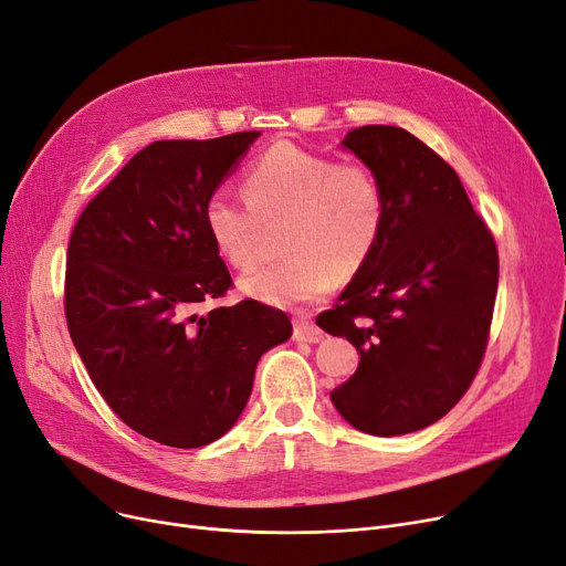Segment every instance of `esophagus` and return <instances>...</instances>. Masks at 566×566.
Returning <instances> with one entry per match:
<instances>
[{"instance_id": "1", "label": "esophagus", "mask_w": 566, "mask_h": 566, "mask_svg": "<svg viewBox=\"0 0 566 566\" xmlns=\"http://www.w3.org/2000/svg\"><path fill=\"white\" fill-rule=\"evenodd\" d=\"M293 337L303 342H322L324 331L312 322H305V318H296V324H293Z\"/></svg>"}]
</instances>
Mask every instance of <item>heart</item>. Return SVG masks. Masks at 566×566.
<instances>
[{"mask_svg": "<svg viewBox=\"0 0 566 566\" xmlns=\"http://www.w3.org/2000/svg\"><path fill=\"white\" fill-rule=\"evenodd\" d=\"M244 199L217 189L203 206V227L217 254L238 270L256 265L261 222L286 219L284 261L254 270L240 289L273 307H301L352 277L370 261L386 224V196L365 164H337L282 140L248 168Z\"/></svg>", "mask_w": 566, "mask_h": 566, "instance_id": "obj_1", "label": "heart"}]
</instances>
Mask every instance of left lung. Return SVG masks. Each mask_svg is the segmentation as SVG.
Instances as JSON below:
<instances>
[{
    "label": "left lung",
    "instance_id": "left-lung-1",
    "mask_svg": "<svg viewBox=\"0 0 566 566\" xmlns=\"http://www.w3.org/2000/svg\"><path fill=\"white\" fill-rule=\"evenodd\" d=\"M342 145L377 174L386 224L370 261L316 318L360 354L331 400L360 432L407 434L447 416L474 381L500 256L458 174L423 140L367 125Z\"/></svg>",
    "mask_w": 566,
    "mask_h": 566
}]
</instances>
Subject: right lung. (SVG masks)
Masks as SVG:
<instances>
[{
    "label": "right lung",
    "mask_w": 566,
    "mask_h": 566,
    "mask_svg": "<svg viewBox=\"0 0 566 566\" xmlns=\"http://www.w3.org/2000/svg\"><path fill=\"white\" fill-rule=\"evenodd\" d=\"M256 138L150 143L85 206L69 240L73 347L119 419L164 447L229 432L259 358L293 333L282 310L252 298L196 312L233 286L203 206Z\"/></svg>",
    "instance_id": "right-lung-1"
}]
</instances>
